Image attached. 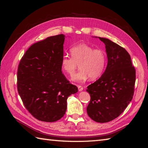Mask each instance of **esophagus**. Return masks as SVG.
Masks as SVG:
<instances>
[{"instance_id":"obj_1","label":"esophagus","mask_w":148,"mask_h":148,"mask_svg":"<svg viewBox=\"0 0 148 148\" xmlns=\"http://www.w3.org/2000/svg\"><path fill=\"white\" fill-rule=\"evenodd\" d=\"M78 91H83V86H80V85H78Z\"/></svg>"}]
</instances>
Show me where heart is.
<instances>
[{
  "label": "heart",
  "instance_id": "heart-1",
  "mask_svg": "<svg viewBox=\"0 0 148 148\" xmlns=\"http://www.w3.org/2000/svg\"><path fill=\"white\" fill-rule=\"evenodd\" d=\"M71 56L64 55L61 59L62 70L70 75H73L77 68L78 72L72 79L77 82H84L89 77L95 79L101 77L105 69L107 56L101 49H95L86 44H80L70 49Z\"/></svg>",
  "mask_w": 148,
  "mask_h": 148
}]
</instances>
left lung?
Instances as JSON below:
<instances>
[{
  "label": "left lung",
  "mask_w": 148,
  "mask_h": 148,
  "mask_svg": "<svg viewBox=\"0 0 148 148\" xmlns=\"http://www.w3.org/2000/svg\"><path fill=\"white\" fill-rule=\"evenodd\" d=\"M99 38L106 45L108 62L101 77L87 87L91 99L86 110L94 121L106 123L118 117L132 100L136 70L123 47L108 39Z\"/></svg>",
  "instance_id": "8db88e82"
}]
</instances>
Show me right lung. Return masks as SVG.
Returning <instances> with one entry per match:
<instances>
[{"instance_id":"right-lung-1","label":"right lung","mask_w":148,"mask_h":148,"mask_svg":"<svg viewBox=\"0 0 148 148\" xmlns=\"http://www.w3.org/2000/svg\"><path fill=\"white\" fill-rule=\"evenodd\" d=\"M63 34L31 45L20 61L17 89L25 108L34 118L53 122L66 110L68 97L78 92L62 72Z\"/></svg>"}]
</instances>
